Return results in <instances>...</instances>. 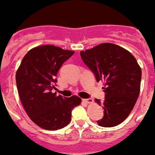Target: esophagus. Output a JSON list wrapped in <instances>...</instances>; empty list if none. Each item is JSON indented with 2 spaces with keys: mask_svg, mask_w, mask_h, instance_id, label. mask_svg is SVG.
I'll return each mask as SVG.
<instances>
[{
  "mask_svg": "<svg viewBox=\"0 0 155 155\" xmlns=\"http://www.w3.org/2000/svg\"><path fill=\"white\" fill-rule=\"evenodd\" d=\"M84 102L87 104H92L94 102V100H93L92 98H87V99H84Z\"/></svg>",
  "mask_w": 155,
  "mask_h": 155,
  "instance_id": "1",
  "label": "esophagus"
}]
</instances>
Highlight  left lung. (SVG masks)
Listing matches in <instances>:
<instances>
[{"label":"left lung","mask_w":155,"mask_h":155,"mask_svg":"<svg viewBox=\"0 0 155 155\" xmlns=\"http://www.w3.org/2000/svg\"><path fill=\"white\" fill-rule=\"evenodd\" d=\"M83 62L94 74L97 82L104 81V101H95L104 108L97 121L102 127H113L129 116L140 91L141 68L130 51L110 43L80 52Z\"/></svg>","instance_id":"obj_1"}]
</instances>
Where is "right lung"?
I'll list each match as a JSON object with an SVG mask.
<instances>
[{
    "label": "right lung",
    "instance_id": "add662e5",
    "mask_svg": "<svg viewBox=\"0 0 155 155\" xmlns=\"http://www.w3.org/2000/svg\"><path fill=\"white\" fill-rule=\"evenodd\" d=\"M73 54L53 45L40 46L28 51L17 70L16 85L24 109L31 120L44 130L66 126L72 109L81 103L77 96L63 97L52 93L59 69Z\"/></svg>",
    "mask_w": 155,
    "mask_h": 155
}]
</instances>
